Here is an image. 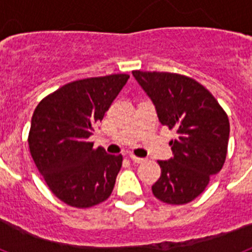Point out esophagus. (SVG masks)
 <instances>
[{
    "label": "esophagus",
    "instance_id": "34e87169",
    "mask_svg": "<svg viewBox=\"0 0 252 252\" xmlns=\"http://www.w3.org/2000/svg\"><path fill=\"white\" fill-rule=\"evenodd\" d=\"M130 159L132 160L135 164H140V162L144 161V159H142V158H137V157H135V155H130Z\"/></svg>",
    "mask_w": 252,
    "mask_h": 252
}]
</instances>
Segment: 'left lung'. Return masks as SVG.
I'll return each mask as SVG.
<instances>
[{"instance_id": "1", "label": "left lung", "mask_w": 252, "mask_h": 252, "mask_svg": "<svg viewBox=\"0 0 252 252\" xmlns=\"http://www.w3.org/2000/svg\"><path fill=\"white\" fill-rule=\"evenodd\" d=\"M132 75L153 101L161 125L178 136L169 145L174 157L159 160L161 175L153 194L168 204L192 202L224 164L230 121L212 93L182 74L133 70Z\"/></svg>"}]
</instances>
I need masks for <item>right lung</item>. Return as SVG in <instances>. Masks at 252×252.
Returning a JSON list of instances; mask_svg holds the SVG:
<instances>
[{
  "label": "right lung",
  "mask_w": 252,
  "mask_h": 252,
  "mask_svg": "<svg viewBox=\"0 0 252 252\" xmlns=\"http://www.w3.org/2000/svg\"><path fill=\"white\" fill-rule=\"evenodd\" d=\"M128 74L86 78L46 95L35 108L29 148L49 189L62 202L90 208L110 197L122 155H110L90 141Z\"/></svg>",
  "instance_id": "right-lung-1"
}]
</instances>
